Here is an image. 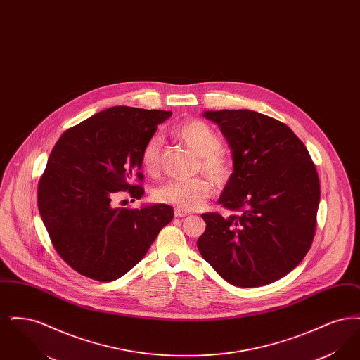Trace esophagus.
Listing matches in <instances>:
<instances>
[{
	"label": "esophagus",
	"mask_w": 360,
	"mask_h": 360,
	"mask_svg": "<svg viewBox=\"0 0 360 360\" xmlns=\"http://www.w3.org/2000/svg\"><path fill=\"white\" fill-rule=\"evenodd\" d=\"M174 214H175V217H185V216H188L190 213L185 212V210H181V209H175Z\"/></svg>",
	"instance_id": "obj_1"
}]
</instances>
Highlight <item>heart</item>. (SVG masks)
<instances>
[{
	"label": "heart",
	"instance_id": "1",
	"mask_svg": "<svg viewBox=\"0 0 360 360\" xmlns=\"http://www.w3.org/2000/svg\"><path fill=\"white\" fill-rule=\"evenodd\" d=\"M175 135L188 148L198 155V169L210 175L217 182H225L232 172V160L221 150V140L205 122L198 120L186 121L175 127ZM162 147V136L154 134L144 144L141 162L148 172H155L159 167V156ZM213 191V184L204 176L191 179H170L155 190V198L159 202L170 204L181 210H197L205 204Z\"/></svg>",
	"mask_w": 360,
	"mask_h": 360
}]
</instances>
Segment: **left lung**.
Masks as SVG:
<instances>
[{
    "label": "left lung",
    "mask_w": 360,
    "mask_h": 360,
    "mask_svg": "<svg viewBox=\"0 0 360 360\" xmlns=\"http://www.w3.org/2000/svg\"><path fill=\"white\" fill-rule=\"evenodd\" d=\"M233 155L219 204L204 213L200 254L226 282L264 286L295 269L316 235L320 181L305 144L290 128L254 110H207Z\"/></svg>",
    "instance_id": "obj_1"
}]
</instances>
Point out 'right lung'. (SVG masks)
Listing matches in <instances>:
<instances>
[{"mask_svg":"<svg viewBox=\"0 0 360 360\" xmlns=\"http://www.w3.org/2000/svg\"><path fill=\"white\" fill-rule=\"evenodd\" d=\"M172 115L113 106L71 127L53 146L37 205L55 251L77 273L98 282L120 278L172 223L174 212L166 204L113 205L119 191H128L132 201L144 194V144Z\"/></svg>","mask_w":360,"mask_h":360,"instance_id":"obj_1","label":"right lung"}]
</instances>
